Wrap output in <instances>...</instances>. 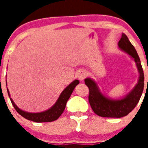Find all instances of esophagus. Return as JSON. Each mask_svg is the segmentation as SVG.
<instances>
[{"label": "esophagus", "mask_w": 148, "mask_h": 148, "mask_svg": "<svg viewBox=\"0 0 148 148\" xmlns=\"http://www.w3.org/2000/svg\"><path fill=\"white\" fill-rule=\"evenodd\" d=\"M86 76H87V73H86L85 71H84V70H81V71L77 73V78H78L80 81H83L84 79L86 77Z\"/></svg>", "instance_id": "obj_1"}]
</instances>
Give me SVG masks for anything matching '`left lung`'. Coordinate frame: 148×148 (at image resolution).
Wrapping results in <instances>:
<instances>
[{
	"mask_svg": "<svg viewBox=\"0 0 148 148\" xmlns=\"http://www.w3.org/2000/svg\"><path fill=\"white\" fill-rule=\"evenodd\" d=\"M118 46L134 59L138 71L140 72V77L138 84L134 88L131 93L124 98L117 101H112L101 95L96 83L91 79L87 78L84 80V83L89 88L88 101L90 107L92 108L93 111L101 117L119 118L127 115L138 104L144 90L145 76L142 66L140 64V60L135 48L129 41L125 34H122L121 38L118 43Z\"/></svg>",
	"mask_w": 148,
	"mask_h": 148,
	"instance_id": "left-lung-1",
	"label": "left lung"
}]
</instances>
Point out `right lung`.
Wrapping results in <instances>:
<instances>
[{"label":"right lung","instance_id":"obj_1","mask_svg":"<svg viewBox=\"0 0 148 148\" xmlns=\"http://www.w3.org/2000/svg\"><path fill=\"white\" fill-rule=\"evenodd\" d=\"M79 84V81L75 80L73 81L71 84L67 86V88H65L64 90H63V92L60 94V97L57 101L56 103L50 108L49 110H46L45 112L41 113H35V114H32V113H27L25 111H23L22 110L19 109L17 106L15 105V103H14V101H12V99H10V101L12 103V105L14 106V108H15V110H17V112L18 114L21 115L22 117H24V118L29 120V121H32L38 122V123H42V122H51L53 121L60 117V115L62 114V113L64 112V110L66 107V103L67 101H68L69 97H71L73 90H74V88L76 87ZM8 95L10 96L9 91L8 89Z\"/></svg>","mask_w":148,"mask_h":148}]
</instances>
